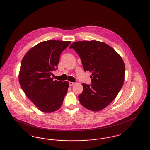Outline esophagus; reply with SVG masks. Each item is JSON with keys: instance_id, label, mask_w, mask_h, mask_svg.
I'll list each match as a JSON object with an SVG mask.
<instances>
[{"instance_id": "1", "label": "esophagus", "mask_w": 150, "mask_h": 150, "mask_svg": "<svg viewBox=\"0 0 150 150\" xmlns=\"http://www.w3.org/2000/svg\"><path fill=\"white\" fill-rule=\"evenodd\" d=\"M74 84H75V83H73V82H71V81H70V82H69V86H74Z\"/></svg>"}]
</instances>
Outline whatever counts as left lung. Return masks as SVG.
I'll return each instance as SVG.
<instances>
[{
  "label": "left lung",
  "mask_w": 150,
  "mask_h": 150,
  "mask_svg": "<svg viewBox=\"0 0 150 150\" xmlns=\"http://www.w3.org/2000/svg\"><path fill=\"white\" fill-rule=\"evenodd\" d=\"M73 48L80 57L85 71L92 72L91 86L83 83V91L79 95L83 106L98 111L112 102L123 86L125 64L114 49L96 40L72 43Z\"/></svg>",
  "instance_id": "1"
}]
</instances>
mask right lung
Returning a JSON list of instances; mask_svg holds the SVG:
<instances>
[{
    "label": "right lung",
    "instance_id": "1",
    "mask_svg": "<svg viewBox=\"0 0 150 150\" xmlns=\"http://www.w3.org/2000/svg\"><path fill=\"white\" fill-rule=\"evenodd\" d=\"M70 41L50 40L31 48L22 58L18 80L22 89L38 108L45 113L57 111L62 105L69 82L54 80L60 54Z\"/></svg>",
    "mask_w": 150,
    "mask_h": 150
}]
</instances>
